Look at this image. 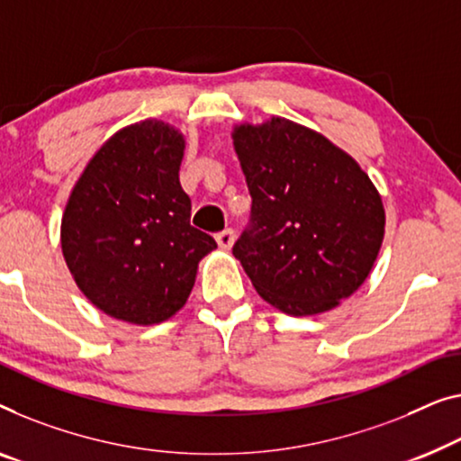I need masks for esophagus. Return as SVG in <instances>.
Returning <instances> with one entry per match:
<instances>
[{
  "mask_svg": "<svg viewBox=\"0 0 461 461\" xmlns=\"http://www.w3.org/2000/svg\"><path fill=\"white\" fill-rule=\"evenodd\" d=\"M216 243H218L220 249L229 251L230 247H232V243H235V230H232V229H224L222 232H218V235H216Z\"/></svg>",
  "mask_w": 461,
  "mask_h": 461,
  "instance_id": "1",
  "label": "esophagus"
}]
</instances>
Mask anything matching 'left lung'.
Wrapping results in <instances>:
<instances>
[{
    "label": "left lung",
    "instance_id": "1",
    "mask_svg": "<svg viewBox=\"0 0 461 461\" xmlns=\"http://www.w3.org/2000/svg\"><path fill=\"white\" fill-rule=\"evenodd\" d=\"M232 145L251 195V226L232 256L276 310L337 308L364 285L383 245L375 183L324 135L280 116L235 124Z\"/></svg>",
    "mask_w": 461,
    "mask_h": 461
}]
</instances>
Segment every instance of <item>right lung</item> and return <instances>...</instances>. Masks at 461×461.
Returning <instances> with one entry per match:
<instances>
[{
	"instance_id": "obj_1",
	"label": "right lung",
	"mask_w": 461,
	"mask_h": 461,
	"mask_svg": "<svg viewBox=\"0 0 461 461\" xmlns=\"http://www.w3.org/2000/svg\"><path fill=\"white\" fill-rule=\"evenodd\" d=\"M185 135L148 118L116 131L66 202L59 243L83 295L108 316L159 324L183 310L216 241L191 226L178 181Z\"/></svg>"
}]
</instances>
